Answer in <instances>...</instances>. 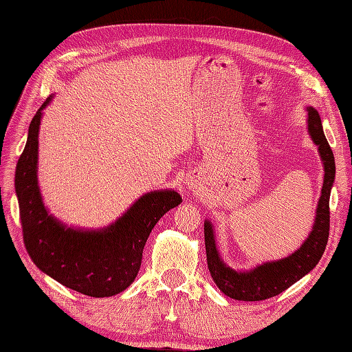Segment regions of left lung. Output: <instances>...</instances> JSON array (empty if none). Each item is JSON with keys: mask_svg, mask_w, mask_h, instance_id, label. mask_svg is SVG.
Instances as JSON below:
<instances>
[{"mask_svg": "<svg viewBox=\"0 0 352 352\" xmlns=\"http://www.w3.org/2000/svg\"><path fill=\"white\" fill-rule=\"evenodd\" d=\"M308 113V133L315 146L318 147L320 157L324 168V179L321 196L315 210V220L312 230L303 241L300 248H297L290 256L257 265L256 267L238 270L232 269L223 262V258L215 244L214 228L210 220L204 221L206 262L210 274L217 284L220 292L235 300L257 302L274 297L287 290L288 287L308 275L318 265L326 250L330 229V192L335 183V156L322 131V123L318 111L314 107H305Z\"/></svg>", "mask_w": 352, "mask_h": 352, "instance_id": "1", "label": "left lung"}]
</instances>
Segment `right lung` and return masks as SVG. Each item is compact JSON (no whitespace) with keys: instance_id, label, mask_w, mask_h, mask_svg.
I'll list each match as a JSON object with an SVG mask.
<instances>
[{"instance_id":"1","label":"right lung","mask_w":352,"mask_h":352,"mask_svg":"<svg viewBox=\"0 0 352 352\" xmlns=\"http://www.w3.org/2000/svg\"><path fill=\"white\" fill-rule=\"evenodd\" d=\"M31 120L28 140L17 160L14 187L23 242L41 272L90 297H110L137 278L142 250L160 217L183 202L173 188L144 193L114 223L101 229L67 226L50 214L38 186V132L43 110Z\"/></svg>"}]
</instances>
